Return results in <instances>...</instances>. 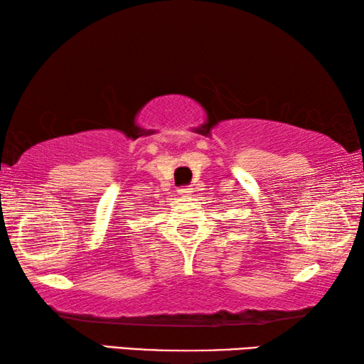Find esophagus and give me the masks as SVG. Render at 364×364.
<instances>
[{
	"label": "esophagus",
	"mask_w": 364,
	"mask_h": 364,
	"mask_svg": "<svg viewBox=\"0 0 364 364\" xmlns=\"http://www.w3.org/2000/svg\"><path fill=\"white\" fill-rule=\"evenodd\" d=\"M178 193H180V196H183V197H188V196L193 194L194 191H193V188H180V189H178Z\"/></svg>",
	"instance_id": "esophagus-1"
}]
</instances>
